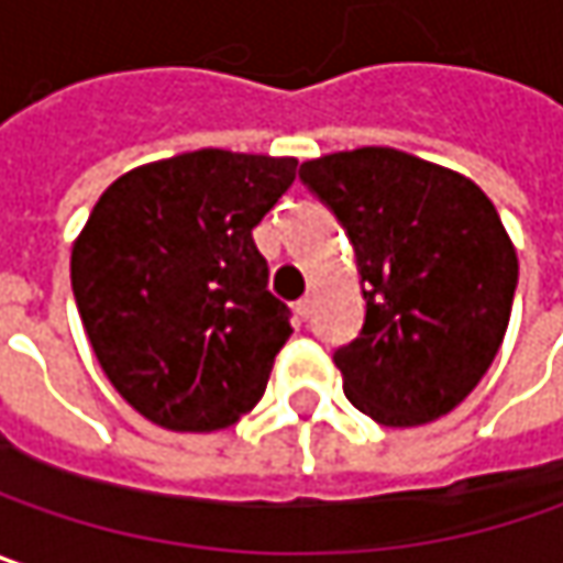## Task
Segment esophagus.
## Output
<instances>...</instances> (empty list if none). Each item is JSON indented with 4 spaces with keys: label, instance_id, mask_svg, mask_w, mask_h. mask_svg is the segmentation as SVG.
<instances>
[{
    "label": "esophagus",
    "instance_id": "obj_1",
    "mask_svg": "<svg viewBox=\"0 0 563 563\" xmlns=\"http://www.w3.org/2000/svg\"><path fill=\"white\" fill-rule=\"evenodd\" d=\"M296 312H299V318H309V314H312V296H302V299L296 302Z\"/></svg>",
    "mask_w": 563,
    "mask_h": 563
}]
</instances>
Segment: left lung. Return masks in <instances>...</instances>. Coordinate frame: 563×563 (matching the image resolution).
<instances>
[{
    "mask_svg": "<svg viewBox=\"0 0 563 563\" xmlns=\"http://www.w3.org/2000/svg\"><path fill=\"white\" fill-rule=\"evenodd\" d=\"M299 181L344 225L366 314L334 350L353 408L385 427L468 398L510 324L519 264L478 184L388 146L334 152Z\"/></svg>",
    "mask_w": 563,
    "mask_h": 563,
    "instance_id": "8db88e82",
    "label": "left lung"
}]
</instances>
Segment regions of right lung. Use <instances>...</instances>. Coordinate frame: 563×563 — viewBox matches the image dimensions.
<instances>
[{"instance_id":"add662e5","label":"right lung","mask_w":563,"mask_h":563,"mask_svg":"<svg viewBox=\"0 0 563 563\" xmlns=\"http://www.w3.org/2000/svg\"><path fill=\"white\" fill-rule=\"evenodd\" d=\"M296 181V158L197 150L117 178L73 249L91 350L146 420L210 433L249 413L292 334L267 289L254 225Z\"/></svg>"}]
</instances>
